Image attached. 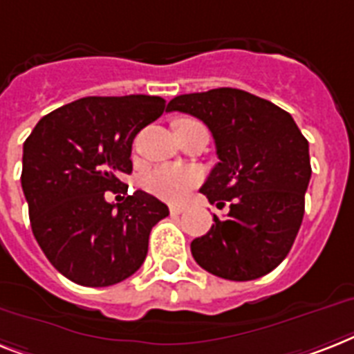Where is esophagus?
<instances>
[{
  "mask_svg": "<svg viewBox=\"0 0 354 354\" xmlns=\"http://www.w3.org/2000/svg\"><path fill=\"white\" fill-rule=\"evenodd\" d=\"M187 209L183 205H171V214H182Z\"/></svg>",
  "mask_w": 354,
  "mask_h": 354,
  "instance_id": "obj_1",
  "label": "esophagus"
}]
</instances>
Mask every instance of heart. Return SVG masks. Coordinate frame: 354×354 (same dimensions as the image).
<instances>
[{
  "label": "heart",
  "mask_w": 354,
  "mask_h": 354,
  "mask_svg": "<svg viewBox=\"0 0 354 354\" xmlns=\"http://www.w3.org/2000/svg\"><path fill=\"white\" fill-rule=\"evenodd\" d=\"M200 182L202 172L182 165H160L152 169L143 180L147 191L167 202H183Z\"/></svg>",
  "instance_id": "obj_1"
}]
</instances>
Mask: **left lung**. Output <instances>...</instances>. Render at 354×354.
Masks as SVG:
<instances>
[{"label":"left lung","mask_w":354,"mask_h":354,"mask_svg":"<svg viewBox=\"0 0 354 354\" xmlns=\"http://www.w3.org/2000/svg\"><path fill=\"white\" fill-rule=\"evenodd\" d=\"M167 111L196 116L212 132L220 162L200 189L225 218L192 240L196 263L214 277L247 281L266 277L289 254L311 180L309 143L292 116L240 88L182 94Z\"/></svg>","instance_id":"obj_1"}]
</instances>
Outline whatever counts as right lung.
<instances>
[{"label": "right lung", "instance_id": "1", "mask_svg": "<svg viewBox=\"0 0 354 354\" xmlns=\"http://www.w3.org/2000/svg\"><path fill=\"white\" fill-rule=\"evenodd\" d=\"M163 111L160 96H87L43 116L23 143L34 238L74 283L107 287L134 274L151 229L169 216V207L145 191L122 203L105 200L132 172V140Z\"/></svg>", "mask_w": 354, "mask_h": 354}]
</instances>
